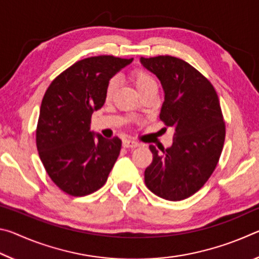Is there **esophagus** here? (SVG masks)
<instances>
[{"mask_svg": "<svg viewBox=\"0 0 259 259\" xmlns=\"http://www.w3.org/2000/svg\"><path fill=\"white\" fill-rule=\"evenodd\" d=\"M122 146L124 148H135L139 146V144L137 142H134V140H130V139H124L123 142H122Z\"/></svg>", "mask_w": 259, "mask_h": 259, "instance_id": "obj_1", "label": "esophagus"}]
</instances>
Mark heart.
I'll return each instance as SVG.
<instances>
[{"label":"heart","instance_id":"obj_1","mask_svg":"<svg viewBox=\"0 0 259 259\" xmlns=\"http://www.w3.org/2000/svg\"><path fill=\"white\" fill-rule=\"evenodd\" d=\"M130 78L138 90L140 95L150 93V91H157V81L155 76L151 72L144 68H135L130 72ZM117 88L116 78H111L106 85V91H105V97L106 99H111L113 97Z\"/></svg>","mask_w":259,"mask_h":259}]
</instances>
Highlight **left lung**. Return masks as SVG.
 Segmentation results:
<instances>
[{
    "instance_id": "obj_1",
    "label": "left lung",
    "mask_w": 259,
    "mask_h": 259,
    "mask_svg": "<svg viewBox=\"0 0 259 259\" xmlns=\"http://www.w3.org/2000/svg\"><path fill=\"white\" fill-rule=\"evenodd\" d=\"M155 74L164 91L160 119L174 129L169 148L150 145L152 163L145 184L169 201L190 198L211 176L225 140V122L216 90L207 77L183 59L171 56L140 58Z\"/></svg>"
}]
</instances>
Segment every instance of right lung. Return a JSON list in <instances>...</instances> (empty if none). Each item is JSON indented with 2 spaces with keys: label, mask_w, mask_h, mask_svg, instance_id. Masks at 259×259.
<instances>
[{
  "label": "right lung",
  "mask_w": 259,
  "mask_h": 259,
  "mask_svg": "<svg viewBox=\"0 0 259 259\" xmlns=\"http://www.w3.org/2000/svg\"><path fill=\"white\" fill-rule=\"evenodd\" d=\"M133 60L89 57L59 74L46 91L36 128L38 155L51 181L69 195L99 190L117 160L121 140L90 131L91 115L103 107L108 81Z\"/></svg>",
  "instance_id": "add662e5"
}]
</instances>
